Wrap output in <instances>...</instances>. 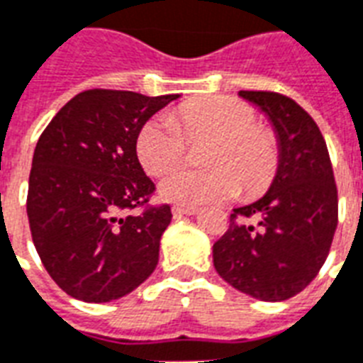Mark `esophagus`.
<instances>
[{
  "label": "esophagus",
  "instance_id": "esophagus-1",
  "mask_svg": "<svg viewBox=\"0 0 363 363\" xmlns=\"http://www.w3.org/2000/svg\"><path fill=\"white\" fill-rule=\"evenodd\" d=\"M174 216H193L199 212V206H184V204H174L172 206Z\"/></svg>",
  "mask_w": 363,
  "mask_h": 363
}]
</instances>
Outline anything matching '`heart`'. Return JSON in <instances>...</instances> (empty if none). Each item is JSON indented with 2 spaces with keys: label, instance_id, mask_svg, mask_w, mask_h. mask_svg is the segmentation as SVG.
Listing matches in <instances>:
<instances>
[{
  "label": "heart",
  "instance_id": "1",
  "mask_svg": "<svg viewBox=\"0 0 363 363\" xmlns=\"http://www.w3.org/2000/svg\"><path fill=\"white\" fill-rule=\"evenodd\" d=\"M210 138L202 153L204 170H174L162 179L161 195L184 206L255 196L269 189L280 167V150L271 130L257 125L248 102L223 94L193 98L170 115H155L138 132L136 153L143 170L162 176L185 155L187 140Z\"/></svg>",
  "mask_w": 363,
  "mask_h": 363
}]
</instances>
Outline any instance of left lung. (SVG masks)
I'll return each mask as SVG.
<instances>
[{
    "label": "left lung",
    "instance_id": "8db88e82",
    "mask_svg": "<svg viewBox=\"0 0 363 363\" xmlns=\"http://www.w3.org/2000/svg\"><path fill=\"white\" fill-rule=\"evenodd\" d=\"M277 128L280 167L267 195L235 208L213 244L225 282L261 301H284L313 282L330 254L339 218L328 145L305 109L280 92L240 91Z\"/></svg>",
    "mask_w": 363,
    "mask_h": 363
}]
</instances>
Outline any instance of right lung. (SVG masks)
Listing matches in <instances>:
<instances>
[{
    "label": "right lung",
    "instance_id": "obj_1",
    "mask_svg": "<svg viewBox=\"0 0 363 363\" xmlns=\"http://www.w3.org/2000/svg\"><path fill=\"white\" fill-rule=\"evenodd\" d=\"M178 94L91 89L52 117L33 151L26 210L33 246L67 296L108 303L155 271L170 204L136 155L145 121ZM140 209V214H126Z\"/></svg>",
    "mask_w": 363,
    "mask_h": 363
}]
</instances>
